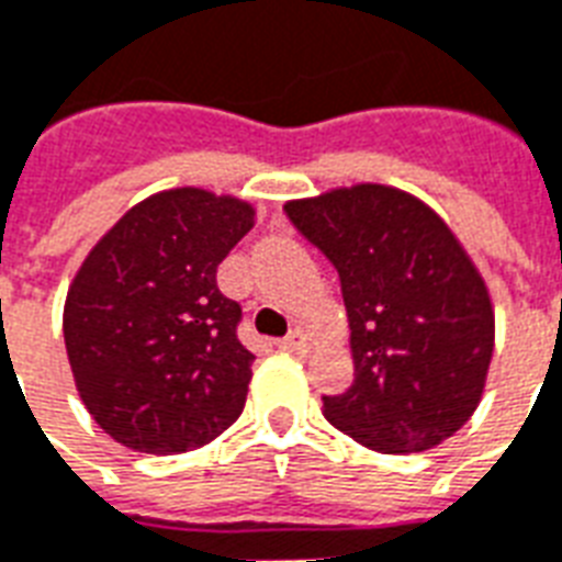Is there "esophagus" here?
Returning <instances> with one entry per match:
<instances>
[{
	"mask_svg": "<svg viewBox=\"0 0 562 562\" xmlns=\"http://www.w3.org/2000/svg\"><path fill=\"white\" fill-rule=\"evenodd\" d=\"M278 346H281L284 351H295V355H304V351H307V346H311V340H307V334H304L302 328H295V330H290V334H286L284 340L278 342Z\"/></svg>",
	"mask_w": 562,
	"mask_h": 562,
	"instance_id": "obj_1",
	"label": "esophagus"
}]
</instances>
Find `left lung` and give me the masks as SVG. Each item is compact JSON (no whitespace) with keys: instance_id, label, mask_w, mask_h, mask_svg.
<instances>
[{"instance_id":"left-lung-1","label":"left lung","mask_w":562,"mask_h":562,"mask_svg":"<svg viewBox=\"0 0 562 562\" xmlns=\"http://www.w3.org/2000/svg\"><path fill=\"white\" fill-rule=\"evenodd\" d=\"M340 276L355 381L322 395L334 428L384 454L439 446L475 413L493 360L484 278L428 204L384 184L284 204Z\"/></svg>"}]
</instances>
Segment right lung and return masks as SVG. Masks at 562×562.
<instances>
[{
	"instance_id": "right-lung-1",
	"label": "right lung",
	"mask_w": 562,
	"mask_h": 562,
	"mask_svg": "<svg viewBox=\"0 0 562 562\" xmlns=\"http://www.w3.org/2000/svg\"><path fill=\"white\" fill-rule=\"evenodd\" d=\"M251 225V204L178 187L134 204L87 255L64 304V342L108 437L178 454L240 416L255 355L216 269Z\"/></svg>"
}]
</instances>
